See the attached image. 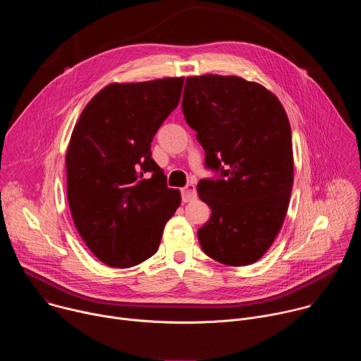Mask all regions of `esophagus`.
<instances>
[{
    "label": "esophagus",
    "mask_w": 361,
    "mask_h": 361,
    "mask_svg": "<svg viewBox=\"0 0 361 361\" xmlns=\"http://www.w3.org/2000/svg\"><path fill=\"white\" fill-rule=\"evenodd\" d=\"M195 197H197V191H195L194 184H187L184 188H181V200L184 202L192 201Z\"/></svg>",
    "instance_id": "1"
}]
</instances>
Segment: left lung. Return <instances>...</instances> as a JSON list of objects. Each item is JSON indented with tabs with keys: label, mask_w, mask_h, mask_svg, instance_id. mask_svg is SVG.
I'll list each match as a JSON object with an SVG mask.
<instances>
[{
	"label": "left lung",
	"mask_w": 361,
	"mask_h": 361,
	"mask_svg": "<svg viewBox=\"0 0 361 361\" xmlns=\"http://www.w3.org/2000/svg\"><path fill=\"white\" fill-rule=\"evenodd\" d=\"M183 114L216 178L197 184L212 217L198 228L202 251L226 266H248L270 248L293 188V144L279 98L234 75L188 77Z\"/></svg>",
	"instance_id": "left-lung-1"
}]
</instances>
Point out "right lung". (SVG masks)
<instances>
[{
	"label": "right lung",
	"mask_w": 361,
	"mask_h": 361,
	"mask_svg": "<svg viewBox=\"0 0 361 361\" xmlns=\"http://www.w3.org/2000/svg\"><path fill=\"white\" fill-rule=\"evenodd\" d=\"M184 78L110 84L82 110L67 149L74 224L104 264L137 266L159 250L180 191L151 157V141L180 102Z\"/></svg>",
	"instance_id": "right-lung-1"
}]
</instances>
